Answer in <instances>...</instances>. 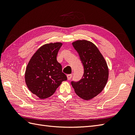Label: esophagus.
Returning <instances> with one entry per match:
<instances>
[{
  "label": "esophagus",
  "mask_w": 135,
  "mask_h": 135,
  "mask_svg": "<svg viewBox=\"0 0 135 135\" xmlns=\"http://www.w3.org/2000/svg\"><path fill=\"white\" fill-rule=\"evenodd\" d=\"M71 77H72V74H68V75H67V78H68V80L71 79Z\"/></svg>",
  "instance_id": "obj_1"
}]
</instances>
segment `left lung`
<instances>
[{
  "label": "left lung",
  "mask_w": 135,
  "mask_h": 135,
  "mask_svg": "<svg viewBox=\"0 0 135 135\" xmlns=\"http://www.w3.org/2000/svg\"><path fill=\"white\" fill-rule=\"evenodd\" d=\"M78 53L84 66V74L78 81H71L76 95L89 100L103 90L108 81L109 69L107 62L99 49L93 43L78 40L72 43Z\"/></svg>",
  "instance_id": "left-lung-1"
}]
</instances>
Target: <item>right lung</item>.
I'll use <instances>...</instances> for the list:
<instances>
[{
	"label": "right lung",
	"instance_id": "1",
	"mask_svg": "<svg viewBox=\"0 0 135 135\" xmlns=\"http://www.w3.org/2000/svg\"><path fill=\"white\" fill-rule=\"evenodd\" d=\"M62 43L44 44L32 56L26 68L25 79L28 89L41 99L54 94L67 76L62 72V66L57 55Z\"/></svg>",
	"mask_w": 135,
	"mask_h": 135
}]
</instances>
